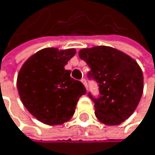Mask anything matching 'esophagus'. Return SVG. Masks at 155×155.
Here are the masks:
<instances>
[{
  "label": "esophagus",
  "mask_w": 155,
  "mask_h": 155,
  "mask_svg": "<svg viewBox=\"0 0 155 155\" xmlns=\"http://www.w3.org/2000/svg\"><path fill=\"white\" fill-rule=\"evenodd\" d=\"M81 82H82V83H83V84L84 85V87H85V88H87V80H85L84 78H83V79L81 80Z\"/></svg>",
  "instance_id": "esophagus-1"
}]
</instances>
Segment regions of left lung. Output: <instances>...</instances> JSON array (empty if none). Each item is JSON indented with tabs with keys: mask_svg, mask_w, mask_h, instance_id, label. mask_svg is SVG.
Wrapping results in <instances>:
<instances>
[{
	"mask_svg": "<svg viewBox=\"0 0 155 155\" xmlns=\"http://www.w3.org/2000/svg\"><path fill=\"white\" fill-rule=\"evenodd\" d=\"M81 59L90 68L88 78L99 84L95 103L97 119L106 125H117L135 112L143 93V73L131 56L108 46L82 49Z\"/></svg>",
	"mask_w": 155,
	"mask_h": 155,
	"instance_id": "left-lung-1",
	"label": "left lung"
}]
</instances>
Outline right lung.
<instances>
[{
	"instance_id": "add662e5",
	"label": "right lung",
	"mask_w": 155,
	"mask_h": 155,
	"mask_svg": "<svg viewBox=\"0 0 155 155\" xmlns=\"http://www.w3.org/2000/svg\"><path fill=\"white\" fill-rule=\"evenodd\" d=\"M75 49L45 48L28 58L20 68L17 87L23 105L36 120L58 125L70 120L79 98L87 93L80 81L65 70Z\"/></svg>"
}]
</instances>
